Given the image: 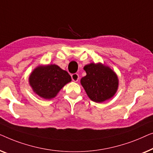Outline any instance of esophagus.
Segmentation results:
<instances>
[{"mask_svg": "<svg viewBox=\"0 0 153 153\" xmlns=\"http://www.w3.org/2000/svg\"><path fill=\"white\" fill-rule=\"evenodd\" d=\"M71 78H72V80L74 81V82H77L79 79V76L77 74H74L71 75Z\"/></svg>", "mask_w": 153, "mask_h": 153, "instance_id": "obj_1", "label": "esophagus"}]
</instances>
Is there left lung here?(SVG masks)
Wrapping results in <instances>:
<instances>
[{"mask_svg":"<svg viewBox=\"0 0 153 153\" xmlns=\"http://www.w3.org/2000/svg\"><path fill=\"white\" fill-rule=\"evenodd\" d=\"M86 76L81 85L91 100L102 102L115 95L119 87L117 75L109 66L101 63H91L84 66Z\"/></svg>","mask_w":153,"mask_h":153,"instance_id":"obj_1","label":"left lung"}]
</instances>
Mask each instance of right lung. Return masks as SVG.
Segmentation results:
<instances>
[{"instance_id":"1","label":"right lung","mask_w":153,"mask_h":153,"mask_svg":"<svg viewBox=\"0 0 153 153\" xmlns=\"http://www.w3.org/2000/svg\"><path fill=\"white\" fill-rule=\"evenodd\" d=\"M71 81L67 71L55 64L39 66L31 73L29 83L34 93L41 98H55L62 87Z\"/></svg>"}]
</instances>
